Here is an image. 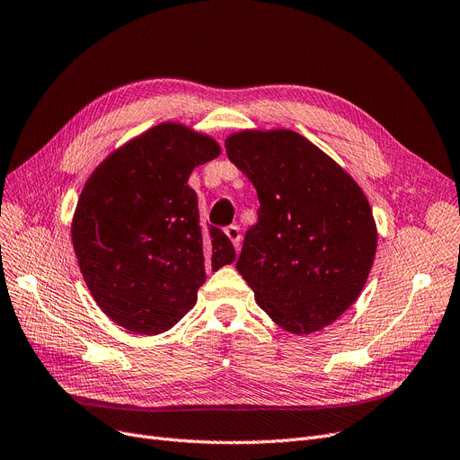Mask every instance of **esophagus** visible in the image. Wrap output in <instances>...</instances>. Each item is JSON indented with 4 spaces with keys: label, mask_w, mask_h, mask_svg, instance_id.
Instances as JSON below:
<instances>
[{
    "label": "esophagus",
    "mask_w": 460,
    "mask_h": 460,
    "mask_svg": "<svg viewBox=\"0 0 460 460\" xmlns=\"http://www.w3.org/2000/svg\"><path fill=\"white\" fill-rule=\"evenodd\" d=\"M226 234L231 239L233 246L239 250L241 248V229L236 226H229V227H226Z\"/></svg>",
    "instance_id": "34e87169"
}]
</instances>
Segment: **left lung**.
<instances>
[{"instance_id": "left-lung-1", "label": "left lung", "mask_w": 460, "mask_h": 460, "mask_svg": "<svg viewBox=\"0 0 460 460\" xmlns=\"http://www.w3.org/2000/svg\"><path fill=\"white\" fill-rule=\"evenodd\" d=\"M229 161L258 191L236 270L280 328L311 333L358 299L377 248L369 202L324 151L292 130H244Z\"/></svg>"}]
</instances>
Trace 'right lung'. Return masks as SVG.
Returning <instances> with one entry per match:
<instances>
[{
  "instance_id": "add662e5",
  "label": "right lung",
  "mask_w": 460,
  "mask_h": 460,
  "mask_svg": "<svg viewBox=\"0 0 460 460\" xmlns=\"http://www.w3.org/2000/svg\"><path fill=\"white\" fill-rule=\"evenodd\" d=\"M219 146L176 123L149 128L102 163L79 197L72 241L98 307L128 332L157 335L197 303L204 270L234 261L227 234L204 229L187 178Z\"/></svg>"
}]
</instances>
